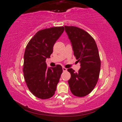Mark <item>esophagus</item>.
Here are the masks:
<instances>
[{
  "label": "esophagus",
  "mask_w": 122,
  "mask_h": 122,
  "mask_svg": "<svg viewBox=\"0 0 122 122\" xmlns=\"http://www.w3.org/2000/svg\"><path fill=\"white\" fill-rule=\"evenodd\" d=\"M62 70H63V71H67V69H66V67H62Z\"/></svg>",
  "instance_id": "1"
}]
</instances>
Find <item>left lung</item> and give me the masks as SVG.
Returning a JSON list of instances; mask_svg holds the SVG:
<instances>
[{
    "label": "left lung",
    "mask_w": 122,
    "mask_h": 122,
    "mask_svg": "<svg viewBox=\"0 0 122 122\" xmlns=\"http://www.w3.org/2000/svg\"><path fill=\"white\" fill-rule=\"evenodd\" d=\"M74 55L81 64L77 73L71 68L68 81L71 92L77 97H84L94 88L100 74L101 62L98 47L92 37L85 30L75 26H64Z\"/></svg>",
    "instance_id": "8db88e82"
}]
</instances>
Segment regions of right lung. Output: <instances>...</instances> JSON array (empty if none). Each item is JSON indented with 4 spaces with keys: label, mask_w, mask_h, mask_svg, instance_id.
Listing matches in <instances>:
<instances>
[{
    "label": "right lung",
    "mask_w": 122,
    "mask_h": 122,
    "mask_svg": "<svg viewBox=\"0 0 122 122\" xmlns=\"http://www.w3.org/2000/svg\"><path fill=\"white\" fill-rule=\"evenodd\" d=\"M64 27H53L37 32L25 48L23 73L28 88L35 97L41 99L54 95L62 73L60 65L47 67L53 47L64 32Z\"/></svg>",
    "instance_id": "add662e5"
}]
</instances>
